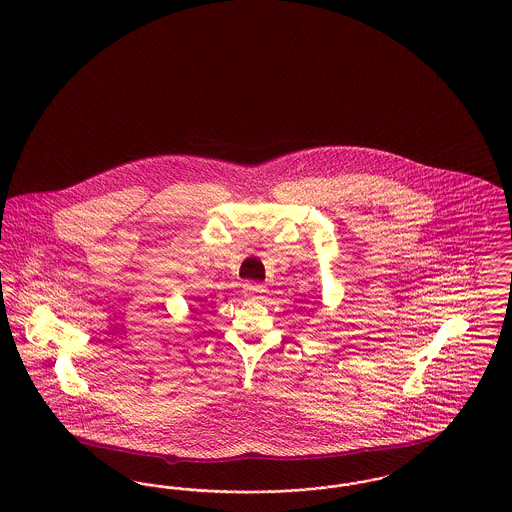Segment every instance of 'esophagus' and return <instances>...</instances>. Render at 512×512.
Here are the masks:
<instances>
[{"instance_id": "obj_1", "label": "esophagus", "mask_w": 512, "mask_h": 512, "mask_svg": "<svg viewBox=\"0 0 512 512\" xmlns=\"http://www.w3.org/2000/svg\"><path fill=\"white\" fill-rule=\"evenodd\" d=\"M265 286L263 284H255V282H247L244 284V293L245 297H249V299H261L263 295H265Z\"/></svg>"}]
</instances>
